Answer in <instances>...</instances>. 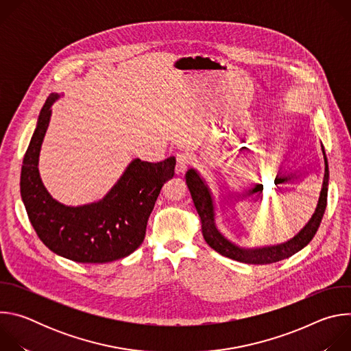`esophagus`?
<instances>
[{
    "instance_id": "1",
    "label": "esophagus",
    "mask_w": 351,
    "mask_h": 351,
    "mask_svg": "<svg viewBox=\"0 0 351 351\" xmlns=\"http://www.w3.org/2000/svg\"><path fill=\"white\" fill-rule=\"evenodd\" d=\"M190 164H191V158L189 154H186V153L176 154V172L178 173H183L189 168Z\"/></svg>"
}]
</instances>
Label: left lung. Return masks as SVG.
Returning <instances> with one entry per match:
<instances>
[{
  "instance_id": "left-lung-1",
  "label": "left lung",
  "mask_w": 351,
  "mask_h": 351,
  "mask_svg": "<svg viewBox=\"0 0 351 351\" xmlns=\"http://www.w3.org/2000/svg\"><path fill=\"white\" fill-rule=\"evenodd\" d=\"M322 153L325 160V175H324V183H322V190L318 199V206L313 218L291 240L283 244L261 247V248H241L230 243L228 239H225L219 233V230L215 226V213H214V203H213L211 193L207 184L204 183V180L199 178V175L194 169H189L186 173V183L190 190L195 210L199 218H202L203 236L207 244L211 248H214L215 252L219 253L221 256H225L228 258H232L234 261H240L244 264H257V265L278 263L280 260L291 257L293 254L300 252V250L304 248L315 236L321 225L322 217L325 214L326 202H328L329 169H328V160L325 156L324 147H322Z\"/></svg>"
}]
</instances>
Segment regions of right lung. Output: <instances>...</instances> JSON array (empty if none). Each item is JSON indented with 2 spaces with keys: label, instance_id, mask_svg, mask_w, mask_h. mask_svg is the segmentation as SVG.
I'll return each mask as SVG.
<instances>
[{
  "label": "right lung",
  "instance_id": "right-lung-1",
  "mask_svg": "<svg viewBox=\"0 0 351 351\" xmlns=\"http://www.w3.org/2000/svg\"><path fill=\"white\" fill-rule=\"evenodd\" d=\"M60 95L49 94L23 157L21 195L38 239L53 253L83 264H104L132 254L143 243L164 183L175 175V157L161 162L133 160L125 173L98 203L66 207L48 194L38 175L40 148L51 106Z\"/></svg>",
  "mask_w": 351,
  "mask_h": 351
}]
</instances>
